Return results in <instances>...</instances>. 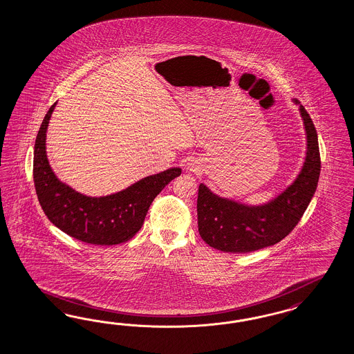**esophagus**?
Listing matches in <instances>:
<instances>
[{"label":"esophagus","mask_w":354,"mask_h":354,"mask_svg":"<svg viewBox=\"0 0 354 354\" xmlns=\"http://www.w3.org/2000/svg\"><path fill=\"white\" fill-rule=\"evenodd\" d=\"M187 170H189V171H198V169H200V163L197 160H188L187 162Z\"/></svg>","instance_id":"34e87169"}]
</instances>
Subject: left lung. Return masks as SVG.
Masks as SVG:
<instances>
[{
  "mask_svg": "<svg viewBox=\"0 0 354 354\" xmlns=\"http://www.w3.org/2000/svg\"><path fill=\"white\" fill-rule=\"evenodd\" d=\"M295 104L300 105L297 100ZM300 114L306 132L305 162L295 182L268 204H240L200 184L198 232L207 245L227 253L254 252L277 244L300 222L315 193L321 172L317 129L302 105Z\"/></svg>",
  "mask_w": 354,
  "mask_h": 354,
  "instance_id": "1",
  "label": "left lung"
}]
</instances>
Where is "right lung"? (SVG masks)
I'll return each instance as SVG.
<instances>
[{"label":"right lung","instance_id":"1","mask_svg":"<svg viewBox=\"0 0 354 354\" xmlns=\"http://www.w3.org/2000/svg\"><path fill=\"white\" fill-rule=\"evenodd\" d=\"M55 105L44 118L33 151V182L44 213L64 234L86 244L115 245L129 241L139 232L153 200L182 174V169L171 167L150 175L102 197L76 192L55 176L46 157V129Z\"/></svg>","mask_w":354,"mask_h":354}]
</instances>
